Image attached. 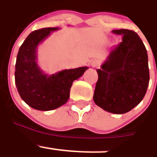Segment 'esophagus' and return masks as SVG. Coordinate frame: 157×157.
Returning a JSON list of instances; mask_svg holds the SVG:
<instances>
[{"instance_id": "34e87169", "label": "esophagus", "mask_w": 157, "mask_h": 157, "mask_svg": "<svg viewBox=\"0 0 157 157\" xmlns=\"http://www.w3.org/2000/svg\"><path fill=\"white\" fill-rule=\"evenodd\" d=\"M91 66H92V67H97V66L99 65V62H98V60L94 59V60H93V61L91 62Z\"/></svg>"}]
</instances>
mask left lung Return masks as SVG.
<instances>
[{"mask_svg":"<svg viewBox=\"0 0 157 157\" xmlns=\"http://www.w3.org/2000/svg\"><path fill=\"white\" fill-rule=\"evenodd\" d=\"M122 40L111 49L106 61L97 70L94 103L109 113L129 112L143 99L149 82L148 55L135 32L114 29Z\"/></svg>","mask_w":157,"mask_h":157,"instance_id":"1","label":"left lung"}]
</instances>
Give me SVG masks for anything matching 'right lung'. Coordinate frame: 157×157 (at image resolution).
Instances as JSON below:
<instances>
[{"instance_id":"right-lung-1","label":"right lung","mask_w":157,"mask_h":157,"mask_svg":"<svg viewBox=\"0 0 157 157\" xmlns=\"http://www.w3.org/2000/svg\"><path fill=\"white\" fill-rule=\"evenodd\" d=\"M59 27L37 29L29 33L17 55L15 80L19 95L32 108L49 111L64 105L70 98L75 80L84 74L87 66L45 73L37 64L38 45Z\"/></svg>"}]
</instances>
